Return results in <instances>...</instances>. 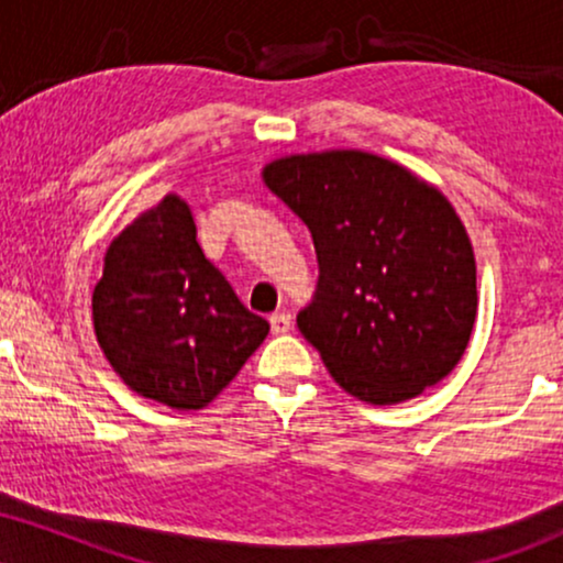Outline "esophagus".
Returning <instances> with one entry per match:
<instances>
[{
  "mask_svg": "<svg viewBox=\"0 0 563 563\" xmlns=\"http://www.w3.org/2000/svg\"><path fill=\"white\" fill-rule=\"evenodd\" d=\"M268 323H271V331H274V334H287V331L292 329V316H289V313H274L268 318Z\"/></svg>",
  "mask_w": 563,
  "mask_h": 563,
  "instance_id": "1",
  "label": "esophagus"
}]
</instances>
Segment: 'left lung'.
Returning <instances> with one entry per match:
<instances>
[{
    "mask_svg": "<svg viewBox=\"0 0 563 563\" xmlns=\"http://www.w3.org/2000/svg\"><path fill=\"white\" fill-rule=\"evenodd\" d=\"M263 183L305 221L318 255L297 329L339 386L399 405L446 378L477 316L475 253L439 187L365 151L276 158Z\"/></svg>",
    "mask_w": 563,
    "mask_h": 563,
    "instance_id": "8db88e82",
    "label": "left lung"
}]
</instances>
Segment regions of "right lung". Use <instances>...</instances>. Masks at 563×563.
Returning <instances> with one entry per match:
<instances>
[{
    "mask_svg": "<svg viewBox=\"0 0 563 563\" xmlns=\"http://www.w3.org/2000/svg\"><path fill=\"white\" fill-rule=\"evenodd\" d=\"M93 329L117 376L145 399L190 412L229 386L268 334L196 240L190 206L164 200L103 255Z\"/></svg>",
    "mask_w": 563,
    "mask_h": 563,
    "instance_id": "obj_1",
    "label": "right lung"
}]
</instances>
